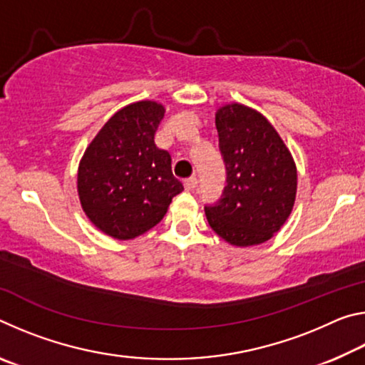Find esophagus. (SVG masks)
Segmentation results:
<instances>
[{
    "mask_svg": "<svg viewBox=\"0 0 365 365\" xmlns=\"http://www.w3.org/2000/svg\"><path fill=\"white\" fill-rule=\"evenodd\" d=\"M183 185H185V190H188V191H191V190H195V188H196V185H197V180H196V177H190V178H185V182H183Z\"/></svg>",
    "mask_w": 365,
    "mask_h": 365,
    "instance_id": "1",
    "label": "esophagus"
}]
</instances>
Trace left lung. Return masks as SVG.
I'll return each mask as SVG.
<instances>
[{
	"label": "left lung",
	"instance_id": "obj_1",
	"mask_svg": "<svg viewBox=\"0 0 365 365\" xmlns=\"http://www.w3.org/2000/svg\"><path fill=\"white\" fill-rule=\"evenodd\" d=\"M227 185L206 206L212 230L233 246L267 242L292 214L298 174L292 153L265 117L232 103L215 114Z\"/></svg>",
	"mask_w": 365,
	"mask_h": 365
}]
</instances>
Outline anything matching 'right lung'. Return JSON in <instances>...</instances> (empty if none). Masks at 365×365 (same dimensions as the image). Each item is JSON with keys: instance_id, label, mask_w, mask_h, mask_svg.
Listing matches in <instances>:
<instances>
[{"instance_id": "right-lung-1", "label": "right lung", "mask_w": 365, "mask_h": 365, "mask_svg": "<svg viewBox=\"0 0 365 365\" xmlns=\"http://www.w3.org/2000/svg\"><path fill=\"white\" fill-rule=\"evenodd\" d=\"M165 109L138 101L110 117L85 150L77 190L86 217L117 240H132L158 225L183 185L172 174V158L154 135Z\"/></svg>"}]
</instances>
